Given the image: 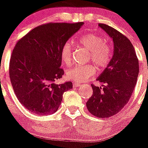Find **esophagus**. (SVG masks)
Listing matches in <instances>:
<instances>
[{
	"label": "esophagus",
	"mask_w": 148,
	"mask_h": 148,
	"mask_svg": "<svg viewBox=\"0 0 148 148\" xmlns=\"http://www.w3.org/2000/svg\"><path fill=\"white\" fill-rule=\"evenodd\" d=\"M82 86V85H81L80 83H79V82H74V83H73V86H74V87H79V86Z\"/></svg>",
	"instance_id": "obj_1"
}]
</instances>
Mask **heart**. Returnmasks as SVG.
Masks as SVG:
<instances>
[{"instance_id": "b5f03b06", "label": "heart", "mask_w": 148, "mask_h": 148, "mask_svg": "<svg viewBox=\"0 0 148 148\" xmlns=\"http://www.w3.org/2000/svg\"><path fill=\"white\" fill-rule=\"evenodd\" d=\"M81 46L90 51V60H91L97 69L106 68L111 58V49L106 38H101L94 34H88L78 39ZM72 44L67 41L62 45L60 51L62 63L68 66L72 60ZM95 68L91 65L75 66L69 69L66 71V77L74 82H84L95 74Z\"/></svg>"}]
</instances>
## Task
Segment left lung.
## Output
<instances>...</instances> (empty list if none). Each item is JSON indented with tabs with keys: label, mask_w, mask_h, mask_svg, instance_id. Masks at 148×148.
<instances>
[{
	"label": "left lung",
	"mask_w": 148,
	"mask_h": 148,
	"mask_svg": "<svg viewBox=\"0 0 148 148\" xmlns=\"http://www.w3.org/2000/svg\"><path fill=\"white\" fill-rule=\"evenodd\" d=\"M99 26L113 39L114 55L97 79L104 85H91L93 94L86 106L92 115L108 118L119 113L130 99L139 74V60L127 37L106 24Z\"/></svg>",
	"instance_id": "1"
}]
</instances>
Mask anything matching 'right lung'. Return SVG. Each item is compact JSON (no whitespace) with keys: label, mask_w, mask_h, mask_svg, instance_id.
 Returning a JSON list of instances; mask_svg holds the SVG:
<instances>
[{"label":"right lung","mask_w":148,"mask_h":148,"mask_svg":"<svg viewBox=\"0 0 148 148\" xmlns=\"http://www.w3.org/2000/svg\"><path fill=\"white\" fill-rule=\"evenodd\" d=\"M83 23L40 25L16 43L9 62V77L18 99L32 113L43 116L56 112L63 93L72 88L71 82H55L64 74L60 68L62 45Z\"/></svg>","instance_id":"add662e5"}]
</instances>
